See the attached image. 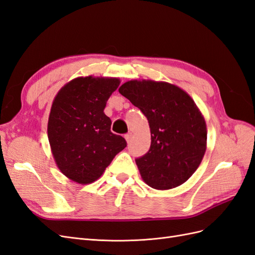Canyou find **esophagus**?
<instances>
[{
	"label": "esophagus",
	"instance_id": "1",
	"mask_svg": "<svg viewBox=\"0 0 255 255\" xmlns=\"http://www.w3.org/2000/svg\"><path fill=\"white\" fill-rule=\"evenodd\" d=\"M125 138H126V140L128 141V143L130 141V139H132V133H128V134H126L125 135Z\"/></svg>",
	"mask_w": 255,
	"mask_h": 255
}]
</instances>
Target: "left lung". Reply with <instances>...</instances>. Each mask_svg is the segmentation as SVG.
Segmentation results:
<instances>
[{
	"instance_id": "8db88e82",
	"label": "left lung",
	"mask_w": 255,
	"mask_h": 255,
	"mask_svg": "<svg viewBox=\"0 0 255 255\" xmlns=\"http://www.w3.org/2000/svg\"><path fill=\"white\" fill-rule=\"evenodd\" d=\"M119 92L149 121L150 149L135 159L142 180L159 190L186 182L206 150L205 120L194 100L165 82L129 81Z\"/></svg>"
}]
</instances>
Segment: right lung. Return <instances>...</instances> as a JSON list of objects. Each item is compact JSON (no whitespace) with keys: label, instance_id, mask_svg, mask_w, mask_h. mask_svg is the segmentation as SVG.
I'll list each match as a JSON object with an SVG mask.
<instances>
[{"label":"right lung","instance_id":"right-lung-1","mask_svg":"<svg viewBox=\"0 0 255 255\" xmlns=\"http://www.w3.org/2000/svg\"><path fill=\"white\" fill-rule=\"evenodd\" d=\"M119 84V79L78 78L54 99L48 123L50 145L59 170L76 183L98 180L127 146L125 138L112 133V120L104 114Z\"/></svg>","mask_w":255,"mask_h":255}]
</instances>
